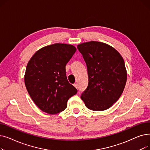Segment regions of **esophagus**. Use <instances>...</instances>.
Listing matches in <instances>:
<instances>
[{"mask_svg": "<svg viewBox=\"0 0 150 150\" xmlns=\"http://www.w3.org/2000/svg\"><path fill=\"white\" fill-rule=\"evenodd\" d=\"M74 86H75V87L76 89L78 88V84H77L76 83H75V84H74Z\"/></svg>", "mask_w": 150, "mask_h": 150, "instance_id": "34e87169", "label": "esophagus"}]
</instances>
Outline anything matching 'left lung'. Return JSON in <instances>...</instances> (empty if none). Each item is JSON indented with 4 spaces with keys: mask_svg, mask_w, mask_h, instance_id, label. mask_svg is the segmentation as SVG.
<instances>
[{
    "mask_svg": "<svg viewBox=\"0 0 150 150\" xmlns=\"http://www.w3.org/2000/svg\"><path fill=\"white\" fill-rule=\"evenodd\" d=\"M86 62L88 86L81 98L92 111H104L119 99L127 83L125 62L113 47L97 41L78 45Z\"/></svg>",
    "mask_w": 150,
    "mask_h": 150,
    "instance_id": "left-lung-1",
    "label": "left lung"
}]
</instances>
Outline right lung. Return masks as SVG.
Masks as SVG:
<instances>
[{
  "label": "right lung",
  "instance_id": "add662e5",
  "mask_svg": "<svg viewBox=\"0 0 150 150\" xmlns=\"http://www.w3.org/2000/svg\"><path fill=\"white\" fill-rule=\"evenodd\" d=\"M76 50L72 45L54 44L39 50L28 62L25 84L31 98L42 111L55 114L64 111L68 100L77 93L66 73V65Z\"/></svg>",
  "mask_w": 150,
  "mask_h": 150
}]
</instances>
